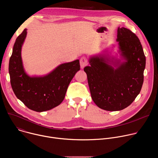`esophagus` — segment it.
Segmentation results:
<instances>
[{
  "instance_id": "esophagus-1",
  "label": "esophagus",
  "mask_w": 158,
  "mask_h": 158,
  "mask_svg": "<svg viewBox=\"0 0 158 158\" xmlns=\"http://www.w3.org/2000/svg\"><path fill=\"white\" fill-rule=\"evenodd\" d=\"M87 59L85 57H82L80 59V65L81 69H83L85 66L87 65Z\"/></svg>"
}]
</instances>
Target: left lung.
Instances as JSON below:
<instances>
[{"mask_svg":"<svg viewBox=\"0 0 158 158\" xmlns=\"http://www.w3.org/2000/svg\"><path fill=\"white\" fill-rule=\"evenodd\" d=\"M120 58L104 53L89 58L84 71L91 98L101 109L116 111L129 106L139 94L144 81L146 57L136 35L118 27Z\"/></svg>","mask_w":158,"mask_h":158,"instance_id":"1","label":"left lung"}]
</instances>
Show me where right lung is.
I'll use <instances>...</instances> for the list:
<instances>
[{"mask_svg":"<svg viewBox=\"0 0 158 158\" xmlns=\"http://www.w3.org/2000/svg\"><path fill=\"white\" fill-rule=\"evenodd\" d=\"M27 35L25 29L14 43L9 60L10 84L16 97L29 109L43 112L59 106L64 100L71 80L80 70L79 60L61 64L43 76H29L21 57L22 46Z\"/></svg>","mask_w":158,"mask_h":158,"instance_id":"obj_1","label":"right lung"}]
</instances>
